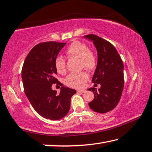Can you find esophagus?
Masks as SVG:
<instances>
[{
  "label": "esophagus",
  "mask_w": 152,
  "mask_h": 152,
  "mask_svg": "<svg viewBox=\"0 0 152 152\" xmlns=\"http://www.w3.org/2000/svg\"><path fill=\"white\" fill-rule=\"evenodd\" d=\"M84 92H86V90H81L77 91V93H79V94H82V93H84Z\"/></svg>",
  "instance_id": "obj_1"
}]
</instances>
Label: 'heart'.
<instances>
[{
	"label": "heart",
	"mask_w": 152,
	"mask_h": 152,
	"mask_svg": "<svg viewBox=\"0 0 152 152\" xmlns=\"http://www.w3.org/2000/svg\"><path fill=\"white\" fill-rule=\"evenodd\" d=\"M69 56L80 58L81 66L88 71H93L97 66V58L93 53L90 51L87 45L74 41L68 47L66 50ZM55 67L57 72L63 74L66 72V61L62 56H57L55 60ZM88 80V75L84 71L78 73H71L66 79V84L72 88H80L84 85Z\"/></svg>",
	"instance_id": "obj_1"
}]
</instances>
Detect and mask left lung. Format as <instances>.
<instances>
[{
  "label": "left lung",
  "mask_w": 152,
  "mask_h": 152,
  "mask_svg": "<svg viewBox=\"0 0 152 152\" xmlns=\"http://www.w3.org/2000/svg\"><path fill=\"white\" fill-rule=\"evenodd\" d=\"M93 42L97 52V63L92 78L95 85H101L88 90L93 91L94 99L88 103L94 111L105 113L116 107L124 88V65L117 49L113 45L97 35L84 36Z\"/></svg>",
  "instance_id": "obj_1"
}]
</instances>
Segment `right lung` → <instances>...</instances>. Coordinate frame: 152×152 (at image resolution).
<instances>
[{
	"instance_id": "1",
	"label": "right lung",
	"mask_w": 152,
	"mask_h": 152,
	"mask_svg": "<svg viewBox=\"0 0 152 152\" xmlns=\"http://www.w3.org/2000/svg\"><path fill=\"white\" fill-rule=\"evenodd\" d=\"M65 45L56 41L39 43L29 51L23 64L22 79L26 96L35 111L47 119L56 121L65 117L71 97L76 93L63 85L59 94L51 88L58 82L55 58Z\"/></svg>"
}]
</instances>
